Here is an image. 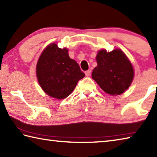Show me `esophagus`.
Wrapping results in <instances>:
<instances>
[{
  "label": "esophagus",
  "instance_id": "1",
  "mask_svg": "<svg viewBox=\"0 0 157 157\" xmlns=\"http://www.w3.org/2000/svg\"><path fill=\"white\" fill-rule=\"evenodd\" d=\"M90 73H91L90 70H88L86 71H85V75H86V76H90Z\"/></svg>",
  "mask_w": 157,
  "mask_h": 157
}]
</instances>
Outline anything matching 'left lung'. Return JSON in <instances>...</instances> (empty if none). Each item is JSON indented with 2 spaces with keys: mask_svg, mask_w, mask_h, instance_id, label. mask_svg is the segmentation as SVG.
I'll return each instance as SVG.
<instances>
[{
  "mask_svg": "<svg viewBox=\"0 0 157 157\" xmlns=\"http://www.w3.org/2000/svg\"><path fill=\"white\" fill-rule=\"evenodd\" d=\"M96 60L98 66L93 69L92 78L110 95H121L130 86L134 78V69L127 56L121 50L110 52L99 51Z\"/></svg>",
  "mask_w": 157,
  "mask_h": 157,
  "instance_id": "1",
  "label": "left lung"
}]
</instances>
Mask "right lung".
Here are the masks:
<instances>
[{"label": "right lung", "mask_w": 157, "mask_h": 157, "mask_svg": "<svg viewBox=\"0 0 157 157\" xmlns=\"http://www.w3.org/2000/svg\"><path fill=\"white\" fill-rule=\"evenodd\" d=\"M39 84L45 93L58 99L67 98L78 81L85 76L77 62L71 59L66 48L50 44L42 51L36 66Z\"/></svg>", "instance_id": "1"}]
</instances>
